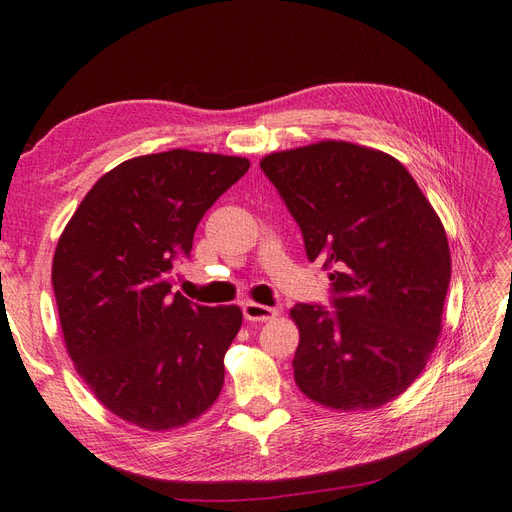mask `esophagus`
Wrapping results in <instances>:
<instances>
[{
	"instance_id": "esophagus-1",
	"label": "esophagus",
	"mask_w": 512,
	"mask_h": 512,
	"mask_svg": "<svg viewBox=\"0 0 512 512\" xmlns=\"http://www.w3.org/2000/svg\"><path fill=\"white\" fill-rule=\"evenodd\" d=\"M243 317L248 322H269L275 320L279 315V311L275 307H267V305H260V303H243Z\"/></svg>"
}]
</instances>
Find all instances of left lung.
Segmentation results:
<instances>
[{
	"label": "left lung",
	"instance_id": "1",
	"mask_svg": "<svg viewBox=\"0 0 512 512\" xmlns=\"http://www.w3.org/2000/svg\"><path fill=\"white\" fill-rule=\"evenodd\" d=\"M260 169L332 271L330 303L290 309L301 392L339 411L394 400L424 370L451 279L445 228L394 156L347 142L273 152Z\"/></svg>",
	"mask_w": 512,
	"mask_h": 512
}]
</instances>
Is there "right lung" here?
<instances>
[{
	"mask_svg": "<svg viewBox=\"0 0 512 512\" xmlns=\"http://www.w3.org/2000/svg\"><path fill=\"white\" fill-rule=\"evenodd\" d=\"M250 169L248 158L169 150L108 171L67 222L52 290L69 358L95 398L146 430L188 424L216 402L235 305L171 292L197 224Z\"/></svg>",
	"mask_w": 512,
	"mask_h": 512,
	"instance_id": "1",
	"label": "right lung"
}]
</instances>
